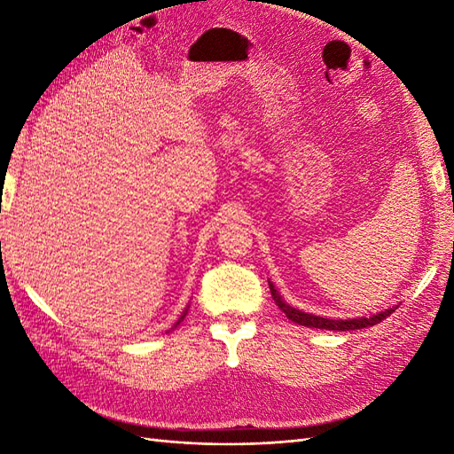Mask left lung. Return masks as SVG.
I'll return each mask as SVG.
<instances>
[{
	"instance_id": "1",
	"label": "left lung",
	"mask_w": 454,
	"mask_h": 454,
	"mask_svg": "<svg viewBox=\"0 0 454 454\" xmlns=\"http://www.w3.org/2000/svg\"><path fill=\"white\" fill-rule=\"evenodd\" d=\"M270 287V295L272 299L277 301L278 309L287 316V320H292L299 325H307V327H318V329H332V332H350V329H362V327H371L375 325L382 320H387L388 316L397 309H388L384 312H379L375 316H369V318H352V320H329V318H322V316H314V314H307V312H301L294 307H290L287 303H284L280 294L274 290V286L269 282Z\"/></svg>"
}]
</instances>
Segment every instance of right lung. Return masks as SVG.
Instances as JSON below:
<instances>
[{
	"label": "right lung",
	"mask_w": 454,
	"mask_h": 454,
	"mask_svg": "<svg viewBox=\"0 0 454 454\" xmlns=\"http://www.w3.org/2000/svg\"><path fill=\"white\" fill-rule=\"evenodd\" d=\"M185 314H187V309H185V310H184V314L180 316V320H177V322H176V325H180V322H184V318H185ZM176 325H174V327H176Z\"/></svg>",
	"instance_id": "1"
}]
</instances>
